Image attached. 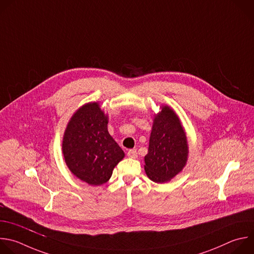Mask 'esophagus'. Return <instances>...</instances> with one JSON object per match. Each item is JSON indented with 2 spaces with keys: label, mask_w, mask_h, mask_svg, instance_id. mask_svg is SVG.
Here are the masks:
<instances>
[{
  "label": "esophagus",
  "mask_w": 254,
  "mask_h": 254,
  "mask_svg": "<svg viewBox=\"0 0 254 254\" xmlns=\"http://www.w3.org/2000/svg\"><path fill=\"white\" fill-rule=\"evenodd\" d=\"M127 155L130 158H136L137 157V150L136 149H130L127 152Z\"/></svg>",
  "instance_id": "obj_1"
}]
</instances>
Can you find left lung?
Listing matches in <instances>:
<instances>
[{
	"instance_id": "left-lung-1",
	"label": "left lung",
	"mask_w": 254,
	"mask_h": 254,
	"mask_svg": "<svg viewBox=\"0 0 254 254\" xmlns=\"http://www.w3.org/2000/svg\"><path fill=\"white\" fill-rule=\"evenodd\" d=\"M187 155V139L179 118L171 108L163 106L154 118L145 156V172L152 181L167 182L185 166Z\"/></svg>"
}]
</instances>
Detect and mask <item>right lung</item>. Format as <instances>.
I'll use <instances>...</instances> for the list:
<instances>
[{
	"label": "right lung",
	"mask_w": 254,
	"mask_h": 254,
	"mask_svg": "<svg viewBox=\"0 0 254 254\" xmlns=\"http://www.w3.org/2000/svg\"><path fill=\"white\" fill-rule=\"evenodd\" d=\"M108 118L98 103L80 108L71 118L63 139V154L70 171L90 185L106 183L124 152L110 136Z\"/></svg>",
	"instance_id": "add662e5"
}]
</instances>
